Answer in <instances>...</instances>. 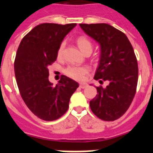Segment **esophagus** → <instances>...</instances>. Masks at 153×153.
<instances>
[{"label": "esophagus", "mask_w": 153, "mask_h": 153, "mask_svg": "<svg viewBox=\"0 0 153 153\" xmlns=\"http://www.w3.org/2000/svg\"><path fill=\"white\" fill-rule=\"evenodd\" d=\"M87 86H88V84L85 83V82H80V83H79V87H80V88H82V89L86 88Z\"/></svg>", "instance_id": "esophagus-1"}]
</instances>
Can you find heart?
Returning a JSON list of instances; mask_svg holds the SVG:
<instances>
[{"label": "heart", "mask_w": 153, "mask_h": 153, "mask_svg": "<svg viewBox=\"0 0 153 153\" xmlns=\"http://www.w3.org/2000/svg\"><path fill=\"white\" fill-rule=\"evenodd\" d=\"M77 44L79 46V49L83 53L86 52L87 50H92V44L91 41L87 38L84 36H79L76 39ZM64 48V44L62 43L59 48L58 50V56L60 57L62 54V51ZM88 68L86 67H77V66H70L65 70V74L67 76L75 80H82L83 79L85 74L88 73Z\"/></svg>", "instance_id": "obj_1"}]
</instances>
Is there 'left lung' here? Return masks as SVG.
Wrapping results in <instances>:
<instances>
[{"mask_svg":"<svg viewBox=\"0 0 153 153\" xmlns=\"http://www.w3.org/2000/svg\"><path fill=\"white\" fill-rule=\"evenodd\" d=\"M84 32L100 46V59L94 79L109 82L96 87L98 94L90 102L94 114L103 121L121 117L131 105L137 90L138 65L125 33L108 24H80Z\"/></svg>","mask_w":153,"mask_h":153,"instance_id":"1","label":"left lung"}]
</instances>
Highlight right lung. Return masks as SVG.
<instances>
[{"label": "right lung", "instance_id": "obj_1", "mask_svg": "<svg viewBox=\"0 0 153 153\" xmlns=\"http://www.w3.org/2000/svg\"><path fill=\"white\" fill-rule=\"evenodd\" d=\"M76 24L44 23L36 26L20 42L14 71L20 95L28 109L44 121H55L69 107L79 83L62 75L56 86L49 81L48 67L56 60L64 37Z\"/></svg>", "mask_w": 153, "mask_h": 153}]
</instances>
